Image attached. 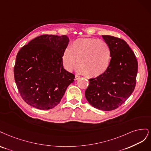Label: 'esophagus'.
<instances>
[{
    "mask_svg": "<svg viewBox=\"0 0 151 151\" xmlns=\"http://www.w3.org/2000/svg\"><path fill=\"white\" fill-rule=\"evenodd\" d=\"M79 78H80V76H78V75H76L75 78V80H78Z\"/></svg>",
    "mask_w": 151,
    "mask_h": 151,
    "instance_id": "esophagus-1",
    "label": "esophagus"
}]
</instances>
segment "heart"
<instances>
[{
    "label": "heart",
    "mask_w": 151,
    "mask_h": 151,
    "mask_svg": "<svg viewBox=\"0 0 151 151\" xmlns=\"http://www.w3.org/2000/svg\"><path fill=\"white\" fill-rule=\"evenodd\" d=\"M111 50L105 41L95 38L75 40L64 51L63 66L72 71L76 65L80 73L90 78H97L108 70L111 61Z\"/></svg>",
    "instance_id": "heart-1"
}]
</instances>
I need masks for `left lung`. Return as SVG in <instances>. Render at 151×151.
Segmentation results:
<instances>
[{"mask_svg":"<svg viewBox=\"0 0 151 151\" xmlns=\"http://www.w3.org/2000/svg\"><path fill=\"white\" fill-rule=\"evenodd\" d=\"M111 50V61L104 74L89 79L85 97L93 107L104 111L118 108L132 93L138 63L134 52L122 39L102 36Z\"/></svg>","mask_w":151,"mask_h":151,"instance_id":"8db88e82","label":"left lung"}]
</instances>
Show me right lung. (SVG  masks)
<instances>
[{
  "label": "right lung",
  "mask_w": 151,
  "mask_h": 151,
  "mask_svg": "<svg viewBox=\"0 0 151 151\" xmlns=\"http://www.w3.org/2000/svg\"><path fill=\"white\" fill-rule=\"evenodd\" d=\"M69 43L66 35H42L18 52L14 68L19 93L26 103L49 110L60 103L75 75L63 65L62 55Z\"/></svg>",
  "instance_id": "1"
}]
</instances>
